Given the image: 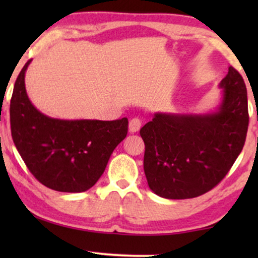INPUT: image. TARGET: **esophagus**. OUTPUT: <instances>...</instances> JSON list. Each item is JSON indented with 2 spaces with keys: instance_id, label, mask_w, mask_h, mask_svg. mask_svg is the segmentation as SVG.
I'll return each instance as SVG.
<instances>
[{
  "instance_id": "obj_1",
  "label": "esophagus",
  "mask_w": 258,
  "mask_h": 258,
  "mask_svg": "<svg viewBox=\"0 0 258 258\" xmlns=\"http://www.w3.org/2000/svg\"><path fill=\"white\" fill-rule=\"evenodd\" d=\"M141 124H142V122H141L140 118L135 117V118L130 119V122H129V132L133 133V134L136 133V132H139L140 128H141Z\"/></svg>"
}]
</instances>
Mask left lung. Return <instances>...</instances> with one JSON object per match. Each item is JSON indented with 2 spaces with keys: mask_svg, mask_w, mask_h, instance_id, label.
Returning <instances> with one entry per match:
<instances>
[{
  "mask_svg": "<svg viewBox=\"0 0 258 258\" xmlns=\"http://www.w3.org/2000/svg\"><path fill=\"white\" fill-rule=\"evenodd\" d=\"M220 88L216 111L156 112L141 128L144 174L156 195L169 200L203 195L224 178L241 154L249 124L245 83L230 66Z\"/></svg>",
  "mask_w": 258,
  "mask_h": 258,
  "instance_id": "1",
  "label": "left lung"
}]
</instances>
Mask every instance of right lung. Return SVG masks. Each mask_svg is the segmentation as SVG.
Returning a JSON list of instances; mask_svg holds the SVG:
<instances>
[{"label":"right lung","mask_w":258,"mask_h":258,"mask_svg":"<svg viewBox=\"0 0 258 258\" xmlns=\"http://www.w3.org/2000/svg\"><path fill=\"white\" fill-rule=\"evenodd\" d=\"M29 59L10 101L13 141L35 178L56 191L82 192L98 181L112 151L128 133V118L59 119L42 114L26 91Z\"/></svg>","instance_id":"add662e5"}]
</instances>
